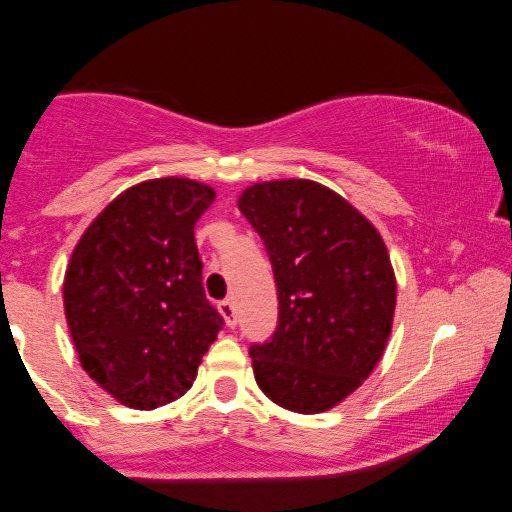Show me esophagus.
Segmentation results:
<instances>
[{"label": "esophagus", "mask_w": 512, "mask_h": 512, "mask_svg": "<svg viewBox=\"0 0 512 512\" xmlns=\"http://www.w3.org/2000/svg\"><path fill=\"white\" fill-rule=\"evenodd\" d=\"M220 313H222V317H224V322H226V326H236V322H238V317H236V306H233V301H229V299H224V301H220Z\"/></svg>", "instance_id": "obj_1"}]
</instances>
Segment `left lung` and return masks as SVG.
Returning a JSON list of instances; mask_svg holds the SVG:
<instances>
[{
    "mask_svg": "<svg viewBox=\"0 0 512 512\" xmlns=\"http://www.w3.org/2000/svg\"><path fill=\"white\" fill-rule=\"evenodd\" d=\"M270 256L279 326L249 349L258 388L301 415L358 390L388 345L397 279L388 247L338 192L308 179L254 183L238 197Z\"/></svg>",
    "mask_w": 512,
    "mask_h": 512,
    "instance_id": "1",
    "label": "left lung"
}]
</instances>
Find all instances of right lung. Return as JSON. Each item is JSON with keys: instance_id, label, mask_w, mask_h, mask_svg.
<instances>
[{"instance_id": "add662e5", "label": "right lung", "mask_w": 512, "mask_h": 512, "mask_svg": "<svg viewBox=\"0 0 512 512\" xmlns=\"http://www.w3.org/2000/svg\"><path fill=\"white\" fill-rule=\"evenodd\" d=\"M206 183L149 179L117 195L83 231L63 281L81 367L120 404L154 410L190 390L222 315L201 286L195 224Z\"/></svg>"}]
</instances>
